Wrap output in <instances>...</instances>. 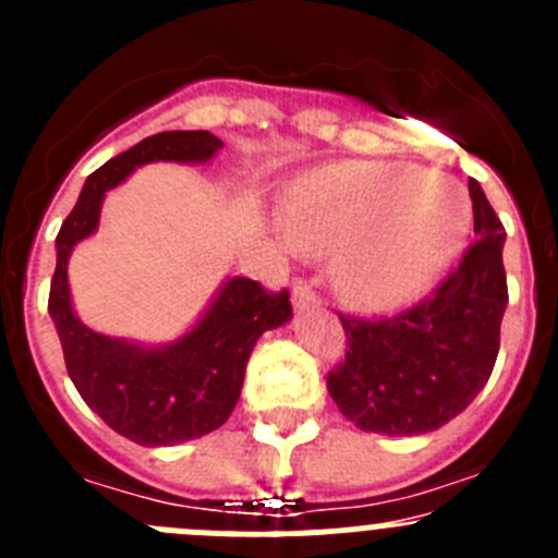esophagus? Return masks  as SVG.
<instances>
[{"label":"esophagus","instance_id":"esophagus-1","mask_svg":"<svg viewBox=\"0 0 558 558\" xmlns=\"http://www.w3.org/2000/svg\"><path fill=\"white\" fill-rule=\"evenodd\" d=\"M318 293H315V288L310 282H304V279H299V282L293 284V307L295 310H310V307H318Z\"/></svg>","mask_w":558,"mask_h":558}]
</instances>
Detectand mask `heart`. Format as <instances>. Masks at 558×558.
<instances>
[{
    "label": "heart",
    "mask_w": 558,
    "mask_h": 558,
    "mask_svg": "<svg viewBox=\"0 0 558 558\" xmlns=\"http://www.w3.org/2000/svg\"><path fill=\"white\" fill-rule=\"evenodd\" d=\"M302 248L338 251L332 276L360 310L416 299L461 251L470 201L456 181L411 165H340L315 172L284 201Z\"/></svg>",
    "instance_id": "heart-1"
}]
</instances>
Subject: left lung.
Masks as SVG:
<instances>
[{
  "label": "left lung",
  "instance_id": "left-lung-1",
  "mask_svg": "<svg viewBox=\"0 0 558 558\" xmlns=\"http://www.w3.org/2000/svg\"><path fill=\"white\" fill-rule=\"evenodd\" d=\"M475 240L458 268L413 307L386 318L340 315L347 354L327 374L329 397L360 430H438L477 397L500 352L509 304L500 218L470 179Z\"/></svg>",
  "mask_w": 558,
  "mask_h": 558
}]
</instances>
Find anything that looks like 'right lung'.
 Returning a JSON list of instances; mask_svg holds the SVG:
<instances>
[{
    "label": "right lung",
    "mask_w": 558,
    "mask_h": 558,
    "mask_svg": "<svg viewBox=\"0 0 558 558\" xmlns=\"http://www.w3.org/2000/svg\"><path fill=\"white\" fill-rule=\"evenodd\" d=\"M223 142L209 131H165L88 175L75 209L56 236L58 265L49 284V315L56 322L66 372L77 393L111 430L145 447H172L218 430L234 411L245 366L259 335L293 315L288 290H265L234 276L223 284L198 327L161 349L88 329L69 299V254L97 229L106 192L147 161H209Z\"/></svg>",
    "instance_id": "obj_1"
}]
</instances>
